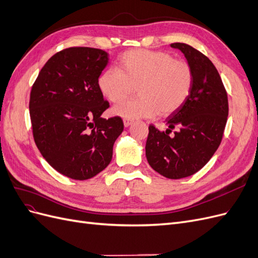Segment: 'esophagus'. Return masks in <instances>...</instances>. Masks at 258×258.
Wrapping results in <instances>:
<instances>
[{
    "label": "esophagus",
    "mask_w": 258,
    "mask_h": 258,
    "mask_svg": "<svg viewBox=\"0 0 258 258\" xmlns=\"http://www.w3.org/2000/svg\"><path fill=\"white\" fill-rule=\"evenodd\" d=\"M131 123H132V120H131V119H126V118L123 119V126L126 127V128H127V127H129Z\"/></svg>",
    "instance_id": "esophagus-1"
}]
</instances>
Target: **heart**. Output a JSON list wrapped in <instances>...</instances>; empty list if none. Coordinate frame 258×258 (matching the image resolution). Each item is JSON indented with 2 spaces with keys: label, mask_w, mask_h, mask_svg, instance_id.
<instances>
[{
  "label": "heart",
  "mask_w": 258,
  "mask_h": 258,
  "mask_svg": "<svg viewBox=\"0 0 258 258\" xmlns=\"http://www.w3.org/2000/svg\"><path fill=\"white\" fill-rule=\"evenodd\" d=\"M194 85L188 62L175 60L165 51L135 49L124 52L119 70L111 68L101 73L98 87L113 103L127 98L137 87L139 98L115 105L112 114L126 119L169 116L183 106Z\"/></svg>",
  "instance_id": "1"
}]
</instances>
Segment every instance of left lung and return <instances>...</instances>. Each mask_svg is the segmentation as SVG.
Masks as SVG:
<instances>
[{"mask_svg":"<svg viewBox=\"0 0 258 258\" xmlns=\"http://www.w3.org/2000/svg\"><path fill=\"white\" fill-rule=\"evenodd\" d=\"M170 46L183 52L192 69L194 85L183 106L166 119V131L148 127L145 154L156 172L177 179L198 172L212 158L227 122L228 99L212 61L187 44ZM174 127L178 130L170 137Z\"/></svg>","mask_w":258,"mask_h":258,"instance_id":"1","label":"left lung"}]
</instances>
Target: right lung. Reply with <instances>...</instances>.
I'll return each mask as SVG.
<instances>
[{"label":"right lung","mask_w":258,"mask_h":258,"mask_svg":"<svg viewBox=\"0 0 258 258\" xmlns=\"http://www.w3.org/2000/svg\"><path fill=\"white\" fill-rule=\"evenodd\" d=\"M107 63L102 49H63L46 62L31 90L35 144L45 160L70 178L83 181L104 170L123 130L120 117H101L110 106L98 87Z\"/></svg>","instance_id":"obj_1"}]
</instances>
